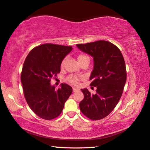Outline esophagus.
<instances>
[{"instance_id":"obj_1","label":"esophagus","mask_w":150,"mask_h":150,"mask_svg":"<svg viewBox=\"0 0 150 150\" xmlns=\"http://www.w3.org/2000/svg\"><path fill=\"white\" fill-rule=\"evenodd\" d=\"M79 91V89H78V88H76V87H73V92L74 93H75V92H76Z\"/></svg>"}]
</instances>
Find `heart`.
I'll list each match as a JSON object with an SVG mask.
<instances>
[{
    "mask_svg": "<svg viewBox=\"0 0 150 150\" xmlns=\"http://www.w3.org/2000/svg\"><path fill=\"white\" fill-rule=\"evenodd\" d=\"M77 59H78L79 63L82 62L83 61H89V57L87 55L85 54H80L78 56ZM65 62H66V59H64L62 61V62H61V67H63ZM80 78V76H76V75H70L67 78V81L71 83H76L78 82Z\"/></svg>",
    "mask_w": 150,
    "mask_h": 150,
    "instance_id": "obj_1",
    "label": "heart"
}]
</instances>
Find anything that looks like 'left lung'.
Masks as SVG:
<instances>
[{
  "label": "left lung",
  "instance_id": "left-lung-1",
  "mask_svg": "<svg viewBox=\"0 0 150 150\" xmlns=\"http://www.w3.org/2000/svg\"><path fill=\"white\" fill-rule=\"evenodd\" d=\"M76 47L93 57L91 85L97 88L94 94L87 89H81L84 98L80 109L91 120H100L112 112L122 96L127 79L124 57L117 46L105 40L76 44Z\"/></svg>",
  "mask_w": 150,
  "mask_h": 150
}]
</instances>
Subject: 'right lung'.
<instances>
[{
    "label": "right lung",
    "mask_w": 150,
    "mask_h": 150,
    "mask_svg": "<svg viewBox=\"0 0 150 150\" xmlns=\"http://www.w3.org/2000/svg\"><path fill=\"white\" fill-rule=\"evenodd\" d=\"M71 46L45 44L33 48L25 61L21 75L24 96L30 108L45 120L62 112L72 87L61 83L57 90L51 79L60 72L61 62L72 51Z\"/></svg>",
    "instance_id": "add662e5"
}]
</instances>
